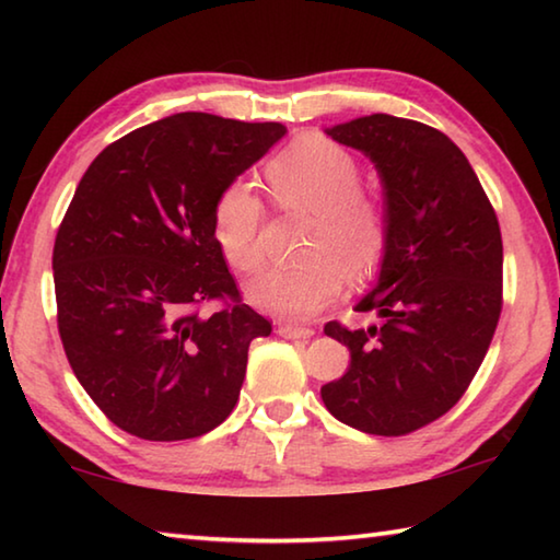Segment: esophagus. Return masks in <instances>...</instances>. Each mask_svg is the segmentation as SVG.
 <instances>
[{
    "label": "esophagus",
    "instance_id": "obj_1",
    "mask_svg": "<svg viewBox=\"0 0 560 560\" xmlns=\"http://www.w3.org/2000/svg\"><path fill=\"white\" fill-rule=\"evenodd\" d=\"M277 334L281 338H291V340H306L314 336V328H306V326H291V324H281Z\"/></svg>",
    "mask_w": 560,
    "mask_h": 560
}]
</instances>
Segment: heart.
I'll list each match as a JSON object with an SVG mask.
<instances>
[{
    "mask_svg": "<svg viewBox=\"0 0 560 560\" xmlns=\"http://www.w3.org/2000/svg\"><path fill=\"white\" fill-rule=\"evenodd\" d=\"M269 195L283 212H306V259L264 271L246 296L271 316L303 320L334 303L346 271L365 279L381 269L390 240L385 202L360 187L358 160L324 136L293 140L264 167ZM264 205L246 183H230L212 207V234L230 267L252 273L264 264Z\"/></svg>",
    "mask_w": 560,
    "mask_h": 560,
    "instance_id": "obj_1",
    "label": "heart"
}]
</instances>
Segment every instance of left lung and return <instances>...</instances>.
Returning <instances> with one entry per match:
<instances>
[{"label":"left lung","mask_w":560,"mask_h":560,"mask_svg":"<svg viewBox=\"0 0 560 560\" xmlns=\"http://www.w3.org/2000/svg\"><path fill=\"white\" fill-rule=\"evenodd\" d=\"M326 132L375 163L390 240L377 287L358 303L377 326L324 328L348 346L350 365L320 397L348 428L402 438L450 412L487 355L504 306L499 220L438 128L373 113Z\"/></svg>","instance_id":"8db88e82"}]
</instances>
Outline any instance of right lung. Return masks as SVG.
I'll list each match as a JSON object with an SVG mask.
<instances>
[{
  "label": "right lung",
  "mask_w": 560,
  "mask_h": 560,
  "mask_svg": "<svg viewBox=\"0 0 560 560\" xmlns=\"http://www.w3.org/2000/svg\"><path fill=\"white\" fill-rule=\"evenodd\" d=\"M283 132L177 113L110 143L75 187L51 259L59 336L83 390L132 438H200L240 400L249 343L271 324L242 301L212 207ZM212 300L223 308L202 317Z\"/></svg>",
  "instance_id": "1"
}]
</instances>
